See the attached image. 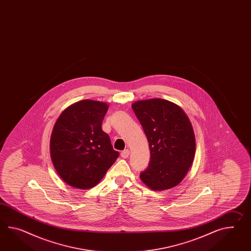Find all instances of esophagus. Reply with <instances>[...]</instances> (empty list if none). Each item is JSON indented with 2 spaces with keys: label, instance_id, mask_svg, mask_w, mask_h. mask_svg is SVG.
I'll return each instance as SVG.
<instances>
[{
  "label": "esophagus",
  "instance_id": "obj_1",
  "mask_svg": "<svg viewBox=\"0 0 251 251\" xmlns=\"http://www.w3.org/2000/svg\"><path fill=\"white\" fill-rule=\"evenodd\" d=\"M128 154H129V151H128V150H124V151L121 153V156L123 157V159H127L128 157Z\"/></svg>",
  "mask_w": 251,
  "mask_h": 251
}]
</instances>
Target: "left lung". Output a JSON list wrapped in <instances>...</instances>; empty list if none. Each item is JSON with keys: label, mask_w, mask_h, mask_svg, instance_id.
<instances>
[{"label": "left lung", "mask_w": 251, "mask_h": 251, "mask_svg": "<svg viewBox=\"0 0 251 251\" xmlns=\"http://www.w3.org/2000/svg\"><path fill=\"white\" fill-rule=\"evenodd\" d=\"M147 137L151 160L141 181L151 190H170L183 179L195 157L194 130L181 107L163 99L131 105Z\"/></svg>", "instance_id": "8db88e82"}]
</instances>
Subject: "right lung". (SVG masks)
Masks as SVG:
<instances>
[{"label": "right lung", "mask_w": 251, "mask_h": 251, "mask_svg": "<svg viewBox=\"0 0 251 251\" xmlns=\"http://www.w3.org/2000/svg\"><path fill=\"white\" fill-rule=\"evenodd\" d=\"M108 109L103 101L80 100L63 110L53 126L50 159L61 179L75 189L96 186L120 155L101 128Z\"/></svg>", "instance_id": "obj_1"}]
</instances>
